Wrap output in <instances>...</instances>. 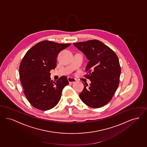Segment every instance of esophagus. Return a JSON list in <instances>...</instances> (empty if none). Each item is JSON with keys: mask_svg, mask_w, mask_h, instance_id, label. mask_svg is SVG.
I'll return each instance as SVG.
<instances>
[{"mask_svg": "<svg viewBox=\"0 0 147 147\" xmlns=\"http://www.w3.org/2000/svg\"><path fill=\"white\" fill-rule=\"evenodd\" d=\"M67 80L69 81V82L70 83H75L76 81V80L74 78H72V77H69L67 78Z\"/></svg>", "mask_w": 147, "mask_h": 147, "instance_id": "esophagus-1", "label": "esophagus"}]
</instances>
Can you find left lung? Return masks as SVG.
Segmentation results:
<instances>
[{"instance_id": "obj_1", "label": "left lung", "mask_w": 147, "mask_h": 147, "mask_svg": "<svg viewBox=\"0 0 147 147\" xmlns=\"http://www.w3.org/2000/svg\"><path fill=\"white\" fill-rule=\"evenodd\" d=\"M74 45L89 60L86 67L88 74L84 76L91 83L88 87L83 83L80 97L90 107H102L111 100L119 86L121 67L118 57L109 47L96 39Z\"/></svg>"}]
</instances>
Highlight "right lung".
Listing matches in <instances>:
<instances>
[{
    "label": "right lung",
    "mask_w": 147,
    "mask_h": 147,
    "mask_svg": "<svg viewBox=\"0 0 147 147\" xmlns=\"http://www.w3.org/2000/svg\"><path fill=\"white\" fill-rule=\"evenodd\" d=\"M70 45L44 40L32 47L23 57L20 78L26 97L33 107L48 110L59 102L69 82L65 76L53 82L50 71L56 67L58 54Z\"/></svg>",
    "instance_id": "1"
}]
</instances>
